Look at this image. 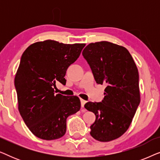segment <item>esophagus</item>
Returning <instances> with one entry per match:
<instances>
[{
    "mask_svg": "<svg viewBox=\"0 0 160 160\" xmlns=\"http://www.w3.org/2000/svg\"><path fill=\"white\" fill-rule=\"evenodd\" d=\"M85 103H86V101H85L84 100L81 99V104H82V108H84Z\"/></svg>",
    "mask_w": 160,
    "mask_h": 160,
    "instance_id": "obj_1",
    "label": "esophagus"
}]
</instances>
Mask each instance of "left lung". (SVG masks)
<instances>
[{"instance_id":"left-lung-1","label":"left lung","mask_w":160,"mask_h":160,"mask_svg":"<svg viewBox=\"0 0 160 160\" xmlns=\"http://www.w3.org/2000/svg\"><path fill=\"white\" fill-rule=\"evenodd\" d=\"M82 55L97 84L106 85L101 102L84 105L96 117L90 135L101 142L113 141L128 130L141 101L137 66L126 48L108 41L89 43Z\"/></svg>"}]
</instances>
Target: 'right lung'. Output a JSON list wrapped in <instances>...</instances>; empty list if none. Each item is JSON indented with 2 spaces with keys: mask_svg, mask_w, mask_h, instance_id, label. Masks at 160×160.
Wrapping results in <instances>:
<instances>
[{
  "mask_svg": "<svg viewBox=\"0 0 160 160\" xmlns=\"http://www.w3.org/2000/svg\"><path fill=\"white\" fill-rule=\"evenodd\" d=\"M85 43L64 44L47 40L29 46L21 57L14 79L18 109L32 134L51 141L66 132V119L80 110L76 96L56 94V83L65 85L70 65L79 57Z\"/></svg>",
  "mask_w": 160,
  "mask_h": 160,
  "instance_id": "1",
  "label": "right lung"
}]
</instances>
